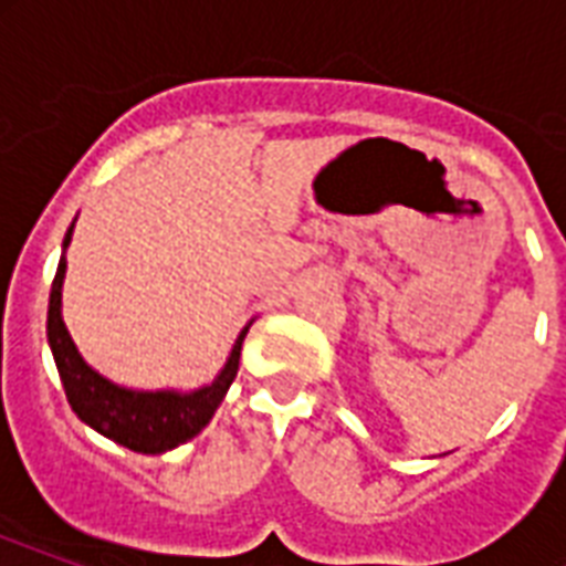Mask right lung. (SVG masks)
Segmentation results:
<instances>
[{
    "mask_svg": "<svg viewBox=\"0 0 566 566\" xmlns=\"http://www.w3.org/2000/svg\"><path fill=\"white\" fill-rule=\"evenodd\" d=\"M73 226L64 234V255L57 261L55 282L49 291L46 317L49 349L55 358L66 402L78 413V420L87 422L91 429H96L119 447L144 452V455L170 452V449L196 438L211 422L213 411L220 408L222 396L238 376L240 346H243L249 326L240 332L234 346H231L229 361L220 370V376L199 390L181 394V390H132V387L114 385L111 378L99 376L91 364L84 361L82 353L75 349L73 337L66 332L64 317H61V287H64L66 247L73 240Z\"/></svg>",
    "mask_w": 566,
    "mask_h": 566,
    "instance_id": "obj_1",
    "label": "right lung"
}]
</instances>
